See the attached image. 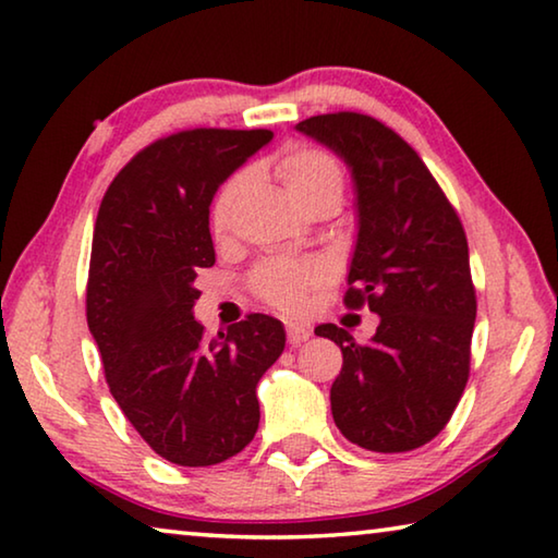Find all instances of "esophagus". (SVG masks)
<instances>
[{
    "instance_id": "1",
    "label": "esophagus",
    "mask_w": 558,
    "mask_h": 558,
    "mask_svg": "<svg viewBox=\"0 0 558 558\" xmlns=\"http://www.w3.org/2000/svg\"><path fill=\"white\" fill-rule=\"evenodd\" d=\"M310 339V329L307 327H302V325H288V342L292 344V347H300L302 342H307Z\"/></svg>"
}]
</instances>
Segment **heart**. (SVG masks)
I'll list each match as a JSON object with an SVG mask.
<instances>
[{
	"mask_svg": "<svg viewBox=\"0 0 558 558\" xmlns=\"http://www.w3.org/2000/svg\"><path fill=\"white\" fill-rule=\"evenodd\" d=\"M276 172L282 179L288 192L292 194L302 209H310L325 199H339L344 189V172L339 159L323 147L313 145H290L282 149L276 159ZM248 177L243 172L231 174L216 189L209 221L214 233H223L229 229L233 206L243 194ZM327 272L317 260H290V258H270L263 260L251 272V290L278 310L300 307L302 298L310 290L325 282Z\"/></svg>",
	"mask_w": 558,
	"mask_h": 558,
	"instance_id": "b5f03b06",
	"label": "heart"
}]
</instances>
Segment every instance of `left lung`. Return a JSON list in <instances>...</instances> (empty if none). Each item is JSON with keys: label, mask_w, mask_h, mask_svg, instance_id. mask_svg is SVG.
<instances>
[{"label": "left lung", "mask_w": 558, "mask_h": 558, "mask_svg": "<svg viewBox=\"0 0 558 558\" xmlns=\"http://www.w3.org/2000/svg\"><path fill=\"white\" fill-rule=\"evenodd\" d=\"M298 130L344 159L359 233L344 305L381 317L366 344L347 329L315 335L342 349L329 401L347 440L374 452L426 446L448 426L470 376L477 298L465 229L418 153L362 112H327Z\"/></svg>", "instance_id": "8db88e82"}]
</instances>
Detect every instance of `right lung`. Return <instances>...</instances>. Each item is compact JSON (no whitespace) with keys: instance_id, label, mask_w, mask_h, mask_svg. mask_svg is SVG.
<instances>
[{"instance_id":"obj_1","label":"right lung","mask_w":558,"mask_h":558,"mask_svg":"<svg viewBox=\"0 0 558 558\" xmlns=\"http://www.w3.org/2000/svg\"><path fill=\"white\" fill-rule=\"evenodd\" d=\"M270 130L194 128L155 140L102 196L86 315L112 399L157 456L184 468L233 458L260 421L256 386L286 349L276 317L253 313L206 337L196 270L216 263L209 206Z\"/></svg>"}]
</instances>
